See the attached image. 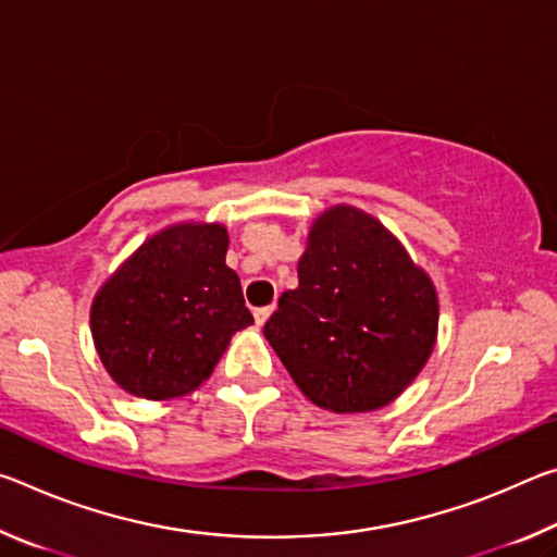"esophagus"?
<instances>
[{
  "label": "esophagus",
  "instance_id": "obj_1",
  "mask_svg": "<svg viewBox=\"0 0 557 557\" xmlns=\"http://www.w3.org/2000/svg\"><path fill=\"white\" fill-rule=\"evenodd\" d=\"M272 309H275V307H258L256 312H252V317H256V324H258V326H262V324L268 322L270 314H272Z\"/></svg>",
  "mask_w": 557,
  "mask_h": 557
}]
</instances>
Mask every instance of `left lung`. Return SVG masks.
<instances>
[{"instance_id": "1", "label": "left lung", "mask_w": 557, "mask_h": 557, "mask_svg": "<svg viewBox=\"0 0 557 557\" xmlns=\"http://www.w3.org/2000/svg\"><path fill=\"white\" fill-rule=\"evenodd\" d=\"M265 338L299 391L332 412H369L398 398L437 336L430 277L369 213L319 215Z\"/></svg>"}]
</instances>
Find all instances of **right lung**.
<instances>
[{"mask_svg":"<svg viewBox=\"0 0 557 557\" xmlns=\"http://www.w3.org/2000/svg\"><path fill=\"white\" fill-rule=\"evenodd\" d=\"M225 250L228 233L219 223L172 225L102 285L90 326L120 388L147 400L191 393L231 336L252 324Z\"/></svg>","mask_w":557,"mask_h":557,"instance_id":"1","label":"right lung"}]
</instances>
